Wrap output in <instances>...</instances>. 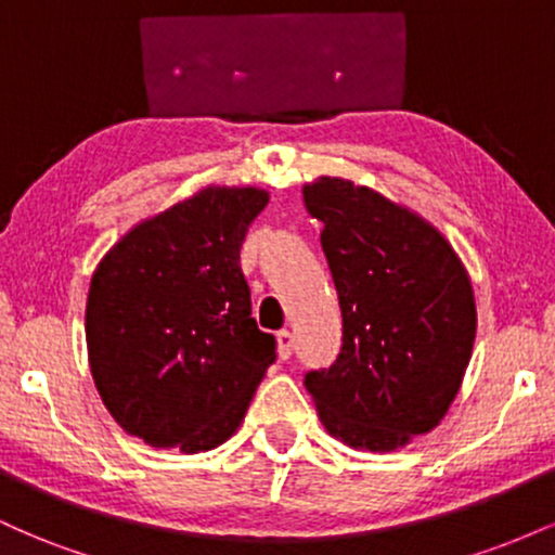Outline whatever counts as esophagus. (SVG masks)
Wrapping results in <instances>:
<instances>
[{"mask_svg":"<svg viewBox=\"0 0 555 555\" xmlns=\"http://www.w3.org/2000/svg\"><path fill=\"white\" fill-rule=\"evenodd\" d=\"M292 349H295V334H292V331H279L276 334V352H279V358L282 360H286L292 354Z\"/></svg>","mask_w":555,"mask_h":555,"instance_id":"1","label":"esophagus"}]
</instances>
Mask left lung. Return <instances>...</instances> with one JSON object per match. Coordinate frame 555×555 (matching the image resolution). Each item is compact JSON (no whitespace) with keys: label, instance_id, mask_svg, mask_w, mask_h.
Segmentation results:
<instances>
[{"label":"left lung","instance_id":"1","mask_svg":"<svg viewBox=\"0 0 555 555\" xmlns=\"http://www.w3.org/2000/svg\"><path fill=\"white\" fill-rule=\"evenodd\" d=\"M339 295L344 344L305 386L349 449H401L436 428L473 358L477 308L449 240L412 208L344 177L302 188Z\"/></svg>","mask_w":555,"mask_h":555}]
</instances>
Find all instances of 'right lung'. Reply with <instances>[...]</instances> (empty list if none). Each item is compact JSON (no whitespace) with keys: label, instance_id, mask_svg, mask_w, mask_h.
I'll return each instance as SVG.
<instances>
[{"label":"right lung","instance_id":"add662e5","mask_svg":"<svg viewBox=\"0 0 555 555\" xmlns=\"http://www.w3.org/2000/svg\"><path fill=\"white\" fill-rule=\"evenodd\" d=\"M260 188L208 184L109 247L86 302L95 391L130 436L182 454L237 433L276 341L250 315L240 269Z\"/></svg>","mask_w":555,"mask_h":555}]
</instances>
